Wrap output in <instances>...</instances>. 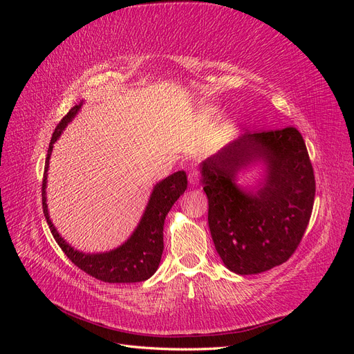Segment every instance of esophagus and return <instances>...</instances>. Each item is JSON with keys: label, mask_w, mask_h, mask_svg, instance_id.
Returning a JSON list of instances; mask_svg holds the SVG:
<instances>
[{"label": "esophagus", "mask_w": 354, "mask_h": 354, "mask_svg": "<svg viewBox=\"0 0 354 354\" xmlns=\"http://www.w3.org/2000/svg\"><path fill=\"white\" fill-rule=\"evenodd\" d=\"M189 181L192 186H196L199 183V176H198V171L195 168L189 169Z\"/></svg>", "instance_id": "34e87169"}]
</instances>
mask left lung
<instances>
[{
  "mask_svg": "<svg viewBox=\"0 0 354 354\" xmlns=\"http://www.w3.org/2000/svg\"><path fill=\"white\" fill-rule=\"evenodd\" d=\"M266 165L259 187L234 181L241 169ZM208 226L229 270L257 274L285 263L301 242L315 202V174L303 136L294 127L245 133L201 167Z\"/></svg>",
  "mask_w": 354,
  "mask_h": 354,
  "instance_id": "obj_1",
  "label": "left lung"
}]
</instances>
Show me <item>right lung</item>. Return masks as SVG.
Segmentation results:
<instances>
[{"label":"right lung","mask_w":354,"mask_h":354,"mask_svg":"<svg viewBox=\"0 0 354 354\" xmlns=\"http://www.w3.org/2000/svg\"><path fill=\"white\" fill-rule=\"evenodd\" d=\"M81 106L82 102L80 104H75L68 115L57 124L55 133H53L46 159L44 178H42V211H44L53 238L56 239L57 245L68 259L75 266L80 267L82 272L95 277V279L109 283L143 282L158 270L160 257H162L164 251V221L171 207L174 205L176 201L187 189V176L185 171H177V173L159 181L152 190L151 199L147 202V207L138 226L131 236L121 246H118L116 250L100 254H85L78 250H73L60 236L55 224L50 220L46 187L53 145L57 142V138L65 130L66 125L73 120L75 115L78 113Z\"/></svg>","instance_id":"add662e5"}]
</instances>
